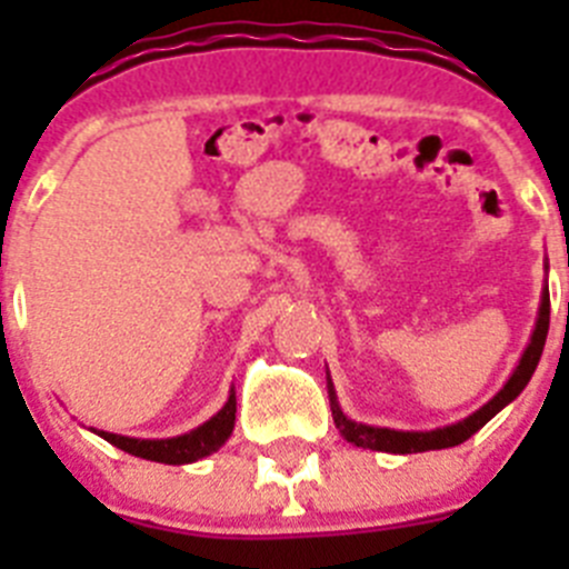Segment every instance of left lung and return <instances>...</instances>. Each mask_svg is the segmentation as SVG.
Returning <instances> with one entry per match:
<instances>
[{"instance_id":"1","label":"left lung","mask_w":569,"mask_h":569,"mask_svg":"<svg viewBox=\"0 0 569 569\" xmlns=\"http://www.w3.org/2000/svg\"><path fill=\"white\" fill-rule=\"evenodd\" d=\"M547 328H550V293L547 288L541 290V305H539V319H536V328H532L530 345L525 347L519 365L512 370L510 379L505 381L499 393L492 396L485 407H479L476 413H470L467 419L456 421V425L436 427V430H390V427H373L361 425V421L347 419L341 413L339 399H336V387L330 381L328 373V396H330V410H333L336 430L341 433V439L350 441L356 447H365V450H379V453H425V450H445V447H456L461 441L470 439L472 433H479L481 427L492 419V416L505 410L516 396L527 387V381L532 379L536 367H539L541 350H545L547 341Z\"/></svg>"}]
</instances>
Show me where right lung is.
<instances>
[{"instance_id": "add662e5", "label": "right lung", "mask_w": 569, "mask_h": 569, "mask_svg": "<svg viewBox=\"0 0 569 569\" xmlns=\"http://www.w3.org/2000/svg\"><path fill=\"white\" fill-rule=\"evenodd\" d=\"M236 425V393L230 390L228 401L216 416H210L204 425H199L196 430L182 436H173V439H130V436L108 433V430H93L97 436H102L104 441H110L113 447L124 450L130 456H139V459L159 461V465H190V461H199L204 456L216 453L224 441L230 439Z\"/></svg>"}]
</instances>
